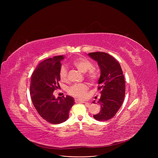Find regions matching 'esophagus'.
I'll use <instances>...</instances> for the list:
<instances>
[{
  "label": "esophagus",
  "instance_id": "34e87169",
  "mask_svg": "<svg viewBox=\"0 0 158 158\" xmlns=\"http://www.w3.org/2000/svg\"><path fill=\"white\" fill-rule=\"evenodd\" d=\"M75 102H76V103H78V102H81V103H85V104H86L87 106H88L89 105V104L88 102H86L83 101L79 100V99H76V100H75Z\"/></svg>",
  "mask_w": 158,
  "mask_h": 158
}]
</instances>
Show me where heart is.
Here are the masks:
<instances>
[{
  "label": "heart",
  "instance_id": "b5f03b06",
  "mask_svg": "<svg viewBox=\"0 0 158 158\" xmlns=\"http://www.w3.org/2000/svg\"><path fill=\"white\" fill-rule=\"evenodd\" d=\"M72 64L78 70L82 73H86V77L92 82L96 83L98 80V73L93 69L94 64L89 60L85 57H77L72 61ZM59 76L62 81H66L67 80L68 72L64 66H61L59 71ZM88 90V86L84 83L76 84L70 86L67 92L68 94L77 98L84 99L86 97L87 92Z\"/></svg>",
  "mask_w": 158,
  "mask_h": 158
}]
</instances>
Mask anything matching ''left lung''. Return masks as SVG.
Listing matches in <instances>:
<instances>
[{
  "label": "left lung",
  "mask_w": 158,
  "mask_h": 158,
  "mask_svg": "<svg viewBox=\"0 0 158 158\" xmlns=\"http://www.w3.org/2000/svg\"><path fill=\"white\" fill-rule=\"evenodd\" d=\"M88 55L97 61L101 69L98 89L101 97L98 104L101 110L94 117L99 121L108 120L114 117L123 102L126 84L123 72L118 61L107 53L95 52Z\"/></svg>",
  "instance_id": "obj_1"
}]
</instances>
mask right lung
Wrapping results in <instances>:
<instances>
[{
	"label": "right lung",
	"instance_id": "1",
	"mask_svg": "<svg viewBox=\"0 0 158 158\" xmlns=\"http://www.w3.org/2000/svg\"><path fill=\"white\" fill-rule=\"evenodd\" d=\"M63 58V56H57L41 62L33 72L31 79L32 104L41 117L52 124L67 120L74 104L72 97L66 95L56 98L53 95L54 91L60 86L59 71Z\"/></svg>",
	"mask_w": 158,
	"mask_h": 158
}]
</instances>
